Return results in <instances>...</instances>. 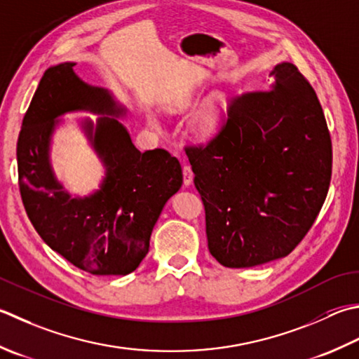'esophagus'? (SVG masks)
<instances>
[{
  "mask_svg": "<svg viewBox=\"0 0 359 359\" xmlns=\"http://www.w3.org/2000/svg\"><path fill=\"white\" fill-rule=\"evenodd\" d=\"M182 172H184V185L185 187H189L193 184V171H191V166L189 165H184V168H182Z\"/></svg>",
  "mask_w": 359,
  "mask_h": 359,
  "instance_id": "1",
  "label": "esophagus"
}]
</instances>
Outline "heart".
<instances>
[{
    "label": "heart",
    "mask_w": 359,
    "mask_h": 359,
    "mask_svg": "<svg viewBox=\"0 0 359 359\" xmlns=\"http://www.w3.org/2000/svg\"><path fill=\"white\" fill-rule=\"evenodd\" d=\"M227 100L226 96L217 93L203 104V107L198 111L191 123V132L198 140H207L213 137L219 130L227 111ZM149 123L156 126V119L149 118Z\"/></svg>",
    "instance_id": "1"
}]
</instances>
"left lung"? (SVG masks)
Here are the masks:
<instances>
[{
	"mask_svg": "<svg viewBox=\"0 0 359 359\" xmlns=\"http://www.w3.org/2000/svg\"><path fill=\"white\" fill-rule=\"evenodd\" d=\"M271 76L268 91L231 101L213 140L187 147L208 250L226 268L290 255L318 217L332 179V138L318 95L290 62Z\"/></svg>",
	"mask_w": 359,
	"mask_h": 359,
	"instance_id": "8db88e82",
	"label": "left lung"
}]
</instances>
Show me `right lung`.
Masks as SVG:
<instances>
[{
	"mask_svg": "<svg viewBox=\"0 0 359 359\" xmlns=\"http://www.w3.org/2000/svg\"><path fill=\"white\" fill-rule=\"evenodd\" d=\"M74 62L49 67L23 118L17 143L18 185L34 229L49 248L93 276H128L149 252L152 229L182 187L179 160L165 149L140 152L118 118L128 114L109 90L74 73ZM100 114L81 128L106 168L88 196H72L55 177L50 142L58 118Z\"/></svg>",
	"mask_w": 359,
	"mask_h": 359,
	"instance_id": "add662e5",
	"label": "right lung"
}]
</instances>
